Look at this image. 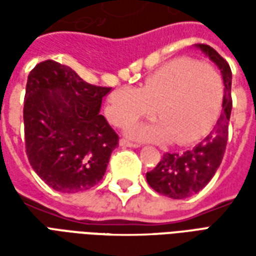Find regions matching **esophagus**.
<instances>
[{"label": "esophagus", "mask_w": 256, "mask_h": 256, "mask_svg": "<svg viewBox=\"0 0 256 256\" xmlns=\"http://www.w3.org/2000/svg\"><path fill=\"white\" fill-rule=\"evenodd\" d=\"M119 145H120V146H128V148H140V146H141L140 144L130 142V141H128V140H124V138H122L120 141H119Z\"/></svg>", "instance_id": "34e87169"}]
</instances>
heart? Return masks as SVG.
I'll return each mask as SVG.
<instances>
[{
    "label": "heart",
    "mask_w": 256,
    "mask_h": 256,
    "mask_svg": "<svg viewBox=\"0 0 256 256\" xmlns=\"http://www.w3.org/2000/svg\"><path fill=\"white\" fill-rule=\"evenodd\" d=\"M222 100L224 82L212 66L178 58L156 70L141 88L114 90L108 97L106 116L123 128L156 111L160 119L130 126L128 136L189 144L208 133L220 115Z\"/></svg>",
    "instance_id": "b5f03b06"
}]
</instances>
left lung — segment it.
<instances>
[{
	"instance_id": "obj_1",
	"label": "left lung",
	"mask_w": 256,
	"mask_h": 256,
	"mask_svg": "<svg viewBox=\"0 0 256 256\" xmlns=\"http://www.w3.org/2000/svg\"><path fill=\"white\" fill-rule=\"evenodd\" d=\"M194 48L202 50L220 68L225 93L222 111L207 136L190 150L164 154L159 164L152 172H146V181L150 188L172 198H186L200 192L218 170L228 142V128L232 112L230 67L225 58L208 45L198 44Z\"/></svg>"
}]
</instances>
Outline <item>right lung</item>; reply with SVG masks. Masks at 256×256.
Here are the masks:
<instances>
[{"instance_id":"1","label":"right lung","mask_w":256,"mask_h":256,"mask_svg":"<svg viewBox=\"0 0 256 256\" xmlns=\"http://www.w3.org/2000/svg\"><path fill=\"white\" fill-rule=\"evenodd\" d=\"M111 88L94 86L72 68L46 60L28 74L26 86V152L50 188L78 193L106 174L118 134L100 114Z\"/></svg>"}]
</instances>
